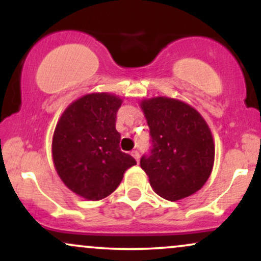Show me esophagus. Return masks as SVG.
Returning <instances> with one entry per match:
<instances>
[{
  "mask_svg": "<svg viewBox=\"0 0 261 261\" xmlns=\"http://www.w3.org/2000/svg\"><path fill=\"white\" fill-rule=\"evenodd\" d=\"M131 154L134 155V158H135V160H136L137 162L140 161V152H139V151H133V153H131Z\"/></svg>",
  "mask_w": 261,
  "mask_h": 261,
  "instance_id": "esophagus-1",
  "label": "esophagus"
}]
</instances>
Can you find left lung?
<instances>
[{"mask_svg":"<svg viewBox=\"0 0 261 261\" xmlns=\"http://www.w3.org/2000/svg\"><path fill=\"white\" fill-rule=\"evenodd\" d=\"M151 136V149L141 168L158 195L176 201L196 193L211 174L215 146L202 116L180 100L166 97L141 103Z\"/></svg>","mask_w":261,"mask_h":261,"instance_id":"8db88e82","label":"left lung"}]
</instances>
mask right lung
Wrapping results in <instances>:
<instances>
[{"label":"right lung","instance_id":"add662e5","mask_svg":"<svg viewBox=\"0 0 261 261\" xmlns=\"http://www.w3.org/2000/svg\"><path fill=\"white\" fill-rule=\"evenodd\" d=\"M121 99L93 93L73 101L53 137V158L68 189L88 200H100L119 187L125 170L136 164L120 149L116 114Z\"/></svg>","mask_w":261,"mask_h":261}]
</instances>
